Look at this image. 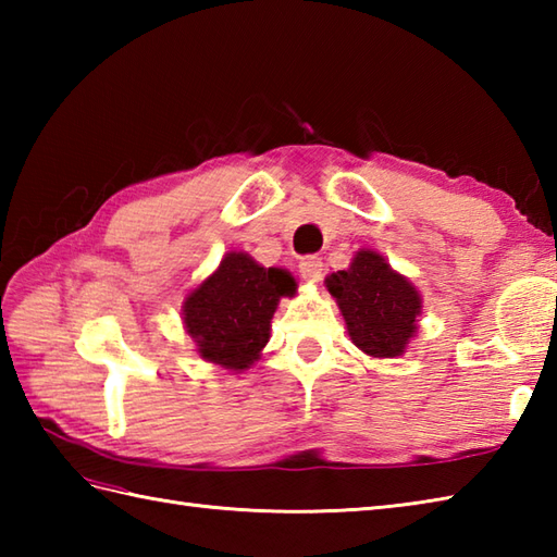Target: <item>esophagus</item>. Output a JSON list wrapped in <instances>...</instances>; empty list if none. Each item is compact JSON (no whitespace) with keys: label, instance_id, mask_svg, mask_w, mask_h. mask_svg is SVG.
<instances>
[{"label":"esophagus","instance_id":"34e87169","mask_svg":"<svg viewBox=\"0 0 557 557\" xmlns=\"http://www.w3.org/2000/svg\"><path fill=\"white\" fill-rule=\"evenodd\" d=\"M299 272H301L304 280L321 282V277H323V260L318 258V256H306V258H301Z\"/></svg>","mask_w":557,"mask_h":557}]
</instances>
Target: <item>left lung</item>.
<instances>
[{
    "label": "left lung",
    "instance_id": "1",
    "mask_svg": "<svg viewBox=\"0 0 557 557\" xmlns=\"http://www.w3.org/2000/svg\"><path fill=\"white\" fill-rule=\"evenodd\" d=\"M354 345L375 359H395L405 354L417 335L421 297L411 282L389 268L387 260L361 248L347 270L325 280Z\"/></svg>",
    "mask_w": 557,
    "mask_h": 557
}]
</instances>
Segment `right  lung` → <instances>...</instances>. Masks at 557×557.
I'll return each mask as SVG.
<instances>
[{
  "label": "right lung",
  "instance_id": "1",
  "mask_svg": "<svg viewBox=\"0 0 557 557\" xmlns=\"http://www.w3.org/2000/svg\"><path fill=\"white\" fill-rule=\"evenodd\" d=\"M294 292L297 282L287 270L263 268L248 253L232 251L186 297V333L194 337L200 359L244 371L268 345L280 299Z\"/></svg>",
  "mask_w": 557,
  "mask_h": 557
}]
</instances>
